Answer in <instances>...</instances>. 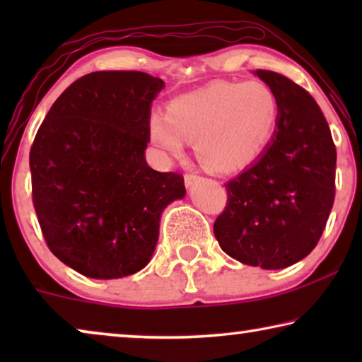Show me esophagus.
<instances>
[{
	"label": "esophagus",
	"instance_id": "34e87169",
	"mask_svg": "<svg viewBox=\"0 0 362 362\" xmlns=\"http://www.w3.org/2000/svg\"><path fill=\"white\" fill-rule=\"evenodd\" d=\"M183 179H185V185H187V187H192L193 183L199 179V177L196 175V174H193V173H187L185 177H183Z\"/></svg>",
	"mask_w": 362,
	"mask_h": 362
}]
</instances>
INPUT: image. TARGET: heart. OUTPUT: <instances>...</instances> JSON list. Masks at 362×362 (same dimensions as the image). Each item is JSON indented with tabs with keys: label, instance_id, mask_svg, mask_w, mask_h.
Wrapping results in <instances>:
<instances>
[{
	"label": "heart",
	"instance_id": "b5f03b06",
	"mask_svg": "<svg viewBox=\"0 0 362 362\" xmlns=\"http://www.w3.org/2000/svg\"><path fill=\"white\" fill-rule=\"evenodd\" d=\"M278 118V97L265 83H217L177 97L166 115L153 113L148 129L170 155L182 156L188 140L207 170L231 174L262 156Z\"/></svg>",
	"mask_w": 362,
	"mask_h": 362
}]
</instances>
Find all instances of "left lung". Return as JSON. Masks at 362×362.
<instances>
[{"label": "left lung", "instance_id": "left-lung-1", "mask_svg": "<svg viewBox=\"0 0 362 362\" xmlns=\"http://www.w3.org/2000/svg\"><path fill=\"white\" fill-rule=\"evenodd\" d=\"M279 102L273 142L226 183L214 222L220 247L244 265L291 267L316 247L335 199L337 151L316 100L284 75L257 70Z\"/></svg>", "mask_w": 362, "mask_h": 362}]
</instances>
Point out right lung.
Instances as JSON below:
<instances>
[{
    "instance_id": "add662e5",
    "label": "right lung",
    "mask_w": 362,
    "mask_h": 362,
    "mask_svg": "<svg viewBox=\"0 0 362 362\" xmlns=\"http://www.w3.org/2000/svg\"><path fill=\"white\" fill-rule=\"evenodd\" d=\"M163 79L94 71L70 84L30 148L32 198L51 252L78 273L116 279L150 262L164 207L185 196L179 173L145 161Z\"/></svg>"
}]
</instances>
